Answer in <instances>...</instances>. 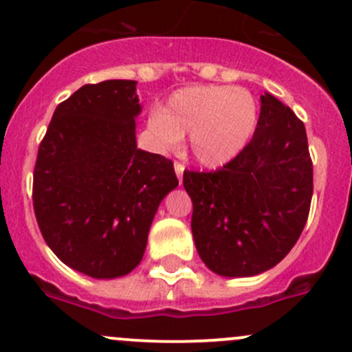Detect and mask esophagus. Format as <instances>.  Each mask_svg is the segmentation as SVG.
<instances>
[{
	"label": "esophagus",
	"instance_id": "obj_1",
	"mask_svg": "<svg viewBox=\"0 0 352 352\" xmlns=\"http://www.w3.org/2000/svg\"><path fill=\"white\" fill-rule=\"evenodd\" d=\"M173 166H175V173H177V179H179V182H182L184 168H186V166H184V163H180V162H175V163H173Z\"/></svg>",
	"mask_w": 352,
	"mask_h": 352
}]
</instances>
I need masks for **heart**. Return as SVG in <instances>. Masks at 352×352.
I'll list each match as a JSON object with an SVG mask.
<instances>
[{
    "instance_id": "heart-1",
    "label": "heart",
    "mask_w": 352,
    "mask_h": 352,
    "mask_svg": "<svg viewBox=\"0 0 352 352\" xmlns=\"http://www.w3.org/2000/svg\"><path fill=\"white\" fill-rule=\"evenodd\" d=\"M257 124V102L243 88L190 87L170 97L166 107L153 110L148 126L162 146H177L189 134L194 158L218 166L235 158Z\"/></svg>"
}]
</instances>
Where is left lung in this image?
<instances>
[{
    "label": "left lung",
    "instance_id": "1",
    "mask_svg": "<svg viewBox=\"0 0 352 352\" xmlns=\"http://www.w3.org/2000/svg\"><path fill=\"white\" fill-rule=\"evenodd\" d=\"M261 102L257 129L235 158L214 172H184L199 257L226 278L279 264L310 212L314 165L305 124L272 95Z\"/></svg>",
    "mask_w": 352,
    "mask_h": 352
}]
</instances>
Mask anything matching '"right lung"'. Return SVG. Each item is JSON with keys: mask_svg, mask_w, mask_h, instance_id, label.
<instances>
[{"mask_svg": "<svg viewBox=\"0 0 352 352\" xmlns=\"http://www.w3.org/2000/svg\"><path fill=\"white\" fill-rule=\"evenodd\" d=\"M136 83L81 87L56 107L38 146L37 225L59 261L90 278L140 264L156 209L179 186L172 160L136 146Z\"/></svg>", "mask_w": 352, "mask_h": 352, "instance_id": "right-lung-1", "label": "right lung"}]
</instances>
